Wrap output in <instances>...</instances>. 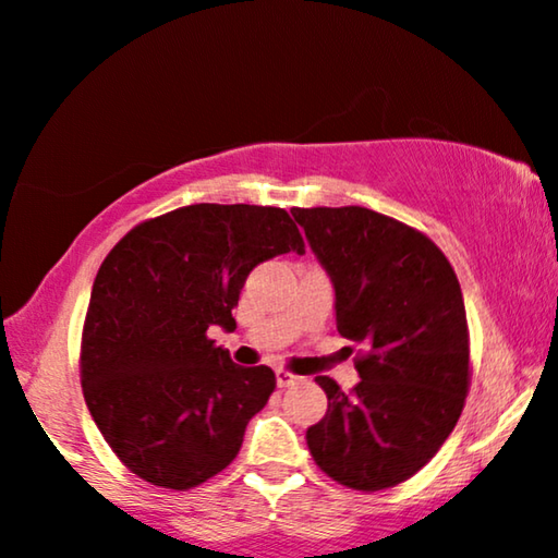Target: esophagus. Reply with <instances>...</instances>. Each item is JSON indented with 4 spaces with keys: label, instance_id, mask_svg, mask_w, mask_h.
Instances as JSON below:
<instances>
[{
    "label": "esophagus",
    "instance_id": "esophagus-1",
    "mask_svg": "<svg viewBox=\"0 0 558 558\" xmlns=\"http://www.w3.org/2000/svg\"><path fill=\"white\" fill-rule=\"evenodd\" d=\"M275 380H278V388H291V385L301 383L303 377L291 373V369H278V373H275Z\"/></svg>",
    "mask_w": 558,
    "mask_h": 558
}]
</instances>
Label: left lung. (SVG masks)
<instances>
[{
	"label": "left lung",
	"instance_id": "obj_1",
	"mask_svg": "<svg viewBox=\"0 0 558 558\" xmlns=\"http://www.w3.org/2000/svg\"><path fill=\"white\" fill-rule=\"evenodd\" d=\"M337 293V329L362 344V380L316 377L329 411L306 430L318 470L360 493L423 470L470 392V326L447 255L418 229L365 206L291 209Z\"/></svg>",
	"mask_w": 558,
	"mask_h": 558
}]
</instances>
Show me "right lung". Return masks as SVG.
Returning <instances> with one entry per match:
<instances>
[{
	"instance_id": "obj_1",
	"label": "right lung",
	"mask_w": 558,
	"mask_h": 558,
	"mask_svg": "<svg viewBox=\"0 0 558 558\" xmlns=\"http://www.w3.org/2000/svg\"><path fill=\"white\" fill-rule=\"evenodd\" d=\"M306 252L286 209L193 204L140 221L96 272L81 331V388L104 441L140 480L191 489L227 470L275 390L209 326L232 331L252 267Z\"/></svg>"
}]
</instances>
